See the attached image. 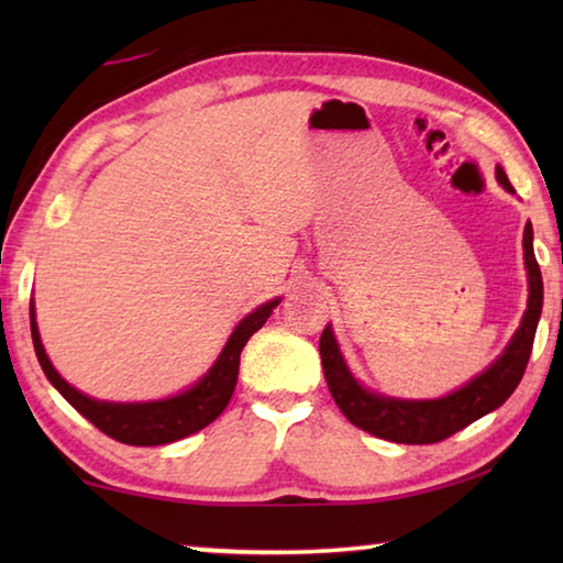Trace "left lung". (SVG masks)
I'll return each mask as SVG.
<instances>
[{"instance_id":"1","label":"left lung","mask_w":563,"mask_h":563,"mask_svg":"<svg viewBox=\"0 0 563 563\" xmlns=\"http://www.w3.org/2000/svg\"><path fill=\"white\" fill-rule=\"evenodd\" d=\"M497 180L509 194H514L509 178L501 168H497ZM523 261H527L529 271V305L509 347L504 350V355L494 362L487 373L474 377L470 385L442 399L409 402V399H389L367 393L347 373L330 328L322 330V373H325V383L340 412L360 430L375 434L379 440L397 444H434L507 402L509 395L521 383L523 369H527L541 316V302H544V283H541V271L531 245V223L523 228Z\"/></svg>"}]
</instances>
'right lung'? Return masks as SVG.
Returning <instances> with one entry per match:
<instances>
[{
	"mask_svg": "<svg viewBox=\"0 0 563 563\" xmlns=\"http://www.w3.org/2000/svg\"><path fill=\"white\" fill-rule=\"evenodd\" d=\"M280 300H271L261 305L258 310L251 312L241 325L235 328L231 340L225 342V350L221 357L216 360L201 383L190 387L188 393L161 399V402H146V405H113V402H99L81 395L79 389H74L66 379L59 377V373L52 367L49 357H46L44 345L40 340V330H36L34 308H30L32 318V340L36 357L49 383L59 389L66 402H69L76 412H81L89 422L101 430L107 437L123 444L133 446H156L168 444L184 437L203 430L206 424H211L213 419L223 412L225 405L231 402L233 389L238 383V367H241V352L245 342L251 340L255 330L265 325V320L271 318V312Z\"/></svg>",
	"mask_w": 563,
	"mask_h": 563,
	"instance_id": "1",
	"label": "right lung"
}]
</instances>
